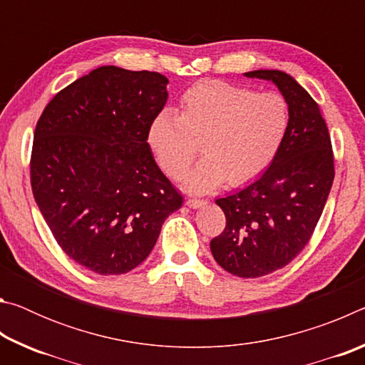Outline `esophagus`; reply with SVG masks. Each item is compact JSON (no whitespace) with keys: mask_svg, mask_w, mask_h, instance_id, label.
Listing matches in <instances>:
<instances>
[{"mask_svg":"<svg viewBox=\"0 0 365 365\" xmlns=\"http://www.w3.org/2000/svg\"><path fill=\"white\" fill-rule=\"evenodd\" d=\"M206 205H207L206 200H196V197H190V200L187 201V206L191 209H197V207H202Z\"/></svg>","mask_w":365,"mask_h":365,"instance_id":"1","label":"esophagus"}]
</instances>
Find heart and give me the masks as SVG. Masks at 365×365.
I'll list each match as a JSON object with an SVG mask.
<instances>
[{
    "label": "heart",
    "instance_id": "heart-1",
    "mask_svg": "<svg viewBox=\"0 0 365 365\" xmlns=\"http://www.w3.org/2000/svg\"><path fill=\"white\" fill-rule=\"evenodd\" d=\"M289 127L288 101L220 80H205L180 98L177 114L160 110L148 127L150 150L165 174L183 177L197 153L205 154L185 178V188L206 193L242 185L269 168Z\"/></svg>",
    "mask_w": 365,
    "mask_h": 365
}]
</instances>
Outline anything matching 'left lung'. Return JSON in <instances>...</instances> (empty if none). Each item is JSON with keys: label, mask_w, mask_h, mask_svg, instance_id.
Segmentation results:
<instances>
[{"label": "left lung", "mask_w": 365, "mask_h": 365, "mask_svg": "<svg viewBox=\"0 0 365 365\" xmlns=\"http://www.w3.org/2000/svg\"><path fill=\"white\" fill-rule=\"evenodd\" d=\"M245 77L274 83L289 106V127L267 170L245 188L215 200L227 225L212 238L222 269L257 279L285 267L304 250L322 215L335 168L329 128L317 103L282 71Z\"/></svg>", "instance_id": "obj_1"}]
</instances>
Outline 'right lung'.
Masks as SVG:
<instances>
[{
    "label": "right lung",
    "instance_id": "obj_1",
    "mask_svg": "<svg viewBox=\"0 0 365 365\" xmlns=\"http://www.w3.org/2000/svg\"><path fill=\"white\" fill-rule=\"evenodd\" d=\"M168 83L158 72L98 67L61 90L36 123V205L66 255L100 275L143 262L164 220L182 207L146 140Z\"/></svg>",
    "mask_w": 365,
    "mask_h": 365
}]
</instances>
